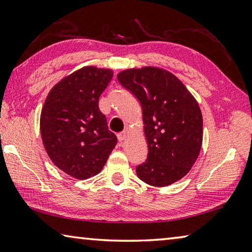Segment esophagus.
Returning <instances> with one entry per match:
<instances>
[{
	"label": "esophagus",
	"instance_id": "1",
	"mask_svg": "<svg viewBox=\"0 0 252 252\" xmlns=\"http://www.w3.org/2000/svg\"><path fill=\"white\" fill-rule=\"evenodd\" d=\"M126 135H127L126 131H123V132H121V133L118 134V140H119V141H120V142H123V141H125V140L126 139Z\"/></svg>",
	"mask_w": 252,
	"mask_h": 252
}]
</instances>
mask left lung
Segmentation results:
<instances>
[{"label":"left lung","mask_w":252,"mask_h":252,"mask_svg":"<svg viewBox=\"0 0 252 252\" xmlns=\"http://www.w3.org/2000/svg\"><path fill=\"white\" fill-rule=\"evenodd\" d=\"M118 81L142 108L148 157L136 167L140 180L165 187L192 168L202 144V114L180 80L159 67L129 69Z\"/></svg>","instance_id":"obj_1"}]
</instances>
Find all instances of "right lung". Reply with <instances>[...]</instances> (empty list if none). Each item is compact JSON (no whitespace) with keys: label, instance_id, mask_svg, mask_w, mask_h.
Here are the masks:
<instances>
[{"label":"right lung","instance_id":"1","mask_svg":"<svg viewBox=\"0 0 252 252\" xmlns=\"http://www.w3.org/2000/svg\"><path fill=\"white\" fill-rule=\"evenodd\" d=\"M112 76L109 69L82 67L55 84L42 108L46 153L59 169L79 180L99 173L118 142L99 109V97Z\"/></svg>","mask_w":252,"mask_h":252}]
</instances>
